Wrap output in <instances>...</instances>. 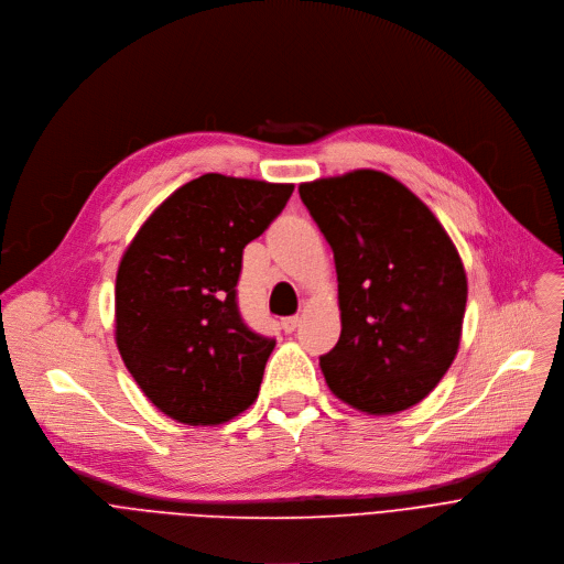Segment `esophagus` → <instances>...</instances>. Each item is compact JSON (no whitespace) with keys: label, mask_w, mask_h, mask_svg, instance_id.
Masks as SVG:
<instances>
[{"label":"esophagus","mask_w":564,"mask_h":564,"mask_svg":"<svg viewBox=\"0 0 564 564\" xmlns=\"http://www.w3.org/2000/svg\"><path fill=\"white\" fill-rule=\"evenodd\" d=\"M297 326H300V317H297V315H291V317H284V319H282L284 333H293Z\"/></svg>","instance_id":"esophagus-1"}]
</instances>
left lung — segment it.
Listing matches in <instances>:
<instances>
[{"label": "left lung", "instance_id": "1", "mask_svg": "<svg viewBox=\"0 0 564 564\" xmlns=\"http://www.w3.org/2000/svg\"><path fill=\"white\" fill-rule=\"evenodd\" d=\"M333 249L343 333L319 356L328 389L382 415L424 400L452 367L467 275L442 224L404 184L354 171L300 184Z\"/></svg>", "mask_w": 564, "mask_h": 564}]
</instances>
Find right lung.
<instances>
[{
	"label": "right lung",
	"mask_w": 564,
	"mask_h": 564,
	"mask_svg": "<svg viewBox=\"0 0 564 564\" xmlns=\"http://www.w3.org/2000/svg\"><path fill=\"white\" fill-rule=\"evenodd\" d=\"M293 184L206 173L144 221L116 282V340L144 395L184 424H219L258 398L273 337L238 306L245 247Z\"/></svg>",
	"instance_id": "right-lung-1"
}]
</instances>
